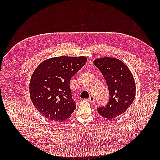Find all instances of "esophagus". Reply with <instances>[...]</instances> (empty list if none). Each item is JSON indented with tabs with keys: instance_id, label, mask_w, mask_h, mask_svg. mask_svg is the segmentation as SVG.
Segmentation results:
<instances>
[{
	"instance_id": "esophagus-1",
	"label": "esophagus",
	"mask_w": 160,
	"mask_h": 160,
	"mask_svg": "<svg viewBox=\"0 0 160 160\" xmlns=\"http://www.w3.org/2000/svg\"><path fill=\"white\" fill-rule=\"evenodd\" d=\"M88 100H89L90 102H95V98L93 96H90L89 98H88Z\"/></svg>"
}]
</instances>
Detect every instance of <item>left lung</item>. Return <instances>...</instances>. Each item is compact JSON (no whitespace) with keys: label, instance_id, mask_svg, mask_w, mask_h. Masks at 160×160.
<instances>
[{"label":"left lung","instance_id":"8db88e82","mask_svg":"<svg viewBox=\"0 0 160 160\" xmlns=\"http://www.w3.org/2000/svg\"><path fill=\"white\" fill-rule=\"evenodd\" d=\"M93 64L102 74L109 91L108 102L98 108V113L111 120L124 113L133 102L136 91L133 76L127 66L117 58H102L95 60Z\"/></svg>","mask_w":160,"mask_h":160}]
</instances>
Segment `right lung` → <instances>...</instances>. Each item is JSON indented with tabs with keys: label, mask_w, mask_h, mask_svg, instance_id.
Here are the masks:
<instances>
[{
	"label": "right lung",
	"mask_w": 160,
	"mask_h": 160,
	"mask_svg": "<svg viewBox=\"0 0 160 160\" xmlns=\"http://www.w3.org/2000/svg\"><path fill=\"white\" fill-rule=\"evenodd\" d=\"M84 56H60L47 59L33 73L29 84L30 98L44 117L62 122L76 109L70 80L87 62Z\"/></svg>",
	"instance_id": "1"
}]
</instances>
